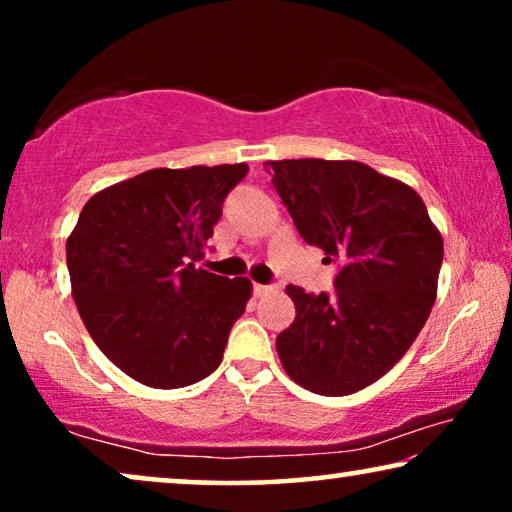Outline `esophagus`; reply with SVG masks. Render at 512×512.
<instances>
[{
	"instance_id": "obj_1",
	"label": "esophagus",
	"mask_w": 512,
	"mask_h": 512,
	"mask_svg": "<svg viewBox=\"0 0 512 512\" xmlns=\"http://www.w3.org/2000/svg\"><path fill=\"white\" fill-rule=\"evenodd\" d=\"M270 291H272V286H268V284H254L256 296H265V293H270Z\"/></svg>"
}]
</instances>
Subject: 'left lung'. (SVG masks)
<instances>
[{
	"label": "left lung",
	"mask_w": 512,
	"mask_h": 512,
	"mask_svg": "<svg viewBox=\"0 0 512 512\" xmlns=\"http://www.w3.org/2000/svg\"><path fill=\"white\" fill-rule=\"evenodd\" d=\"M300 237L338 261L335 293L289 284L293 324L277 354L293 382L347 396L387 375L429 319L443 237L415 188L359 160H268Z\"/></svg>",
	"instance_id": "obj_1"
}]
</instances>
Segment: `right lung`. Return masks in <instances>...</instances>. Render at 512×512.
I'll use <instances>...</instances> for the list:
<instances>
[{
  "instance_id": "obj_1",
  "label": "right lung",
  "mask_w": 512,
  "mask_h": 512,
  "mask_svg": "<svg viewBox=\"0 0 512 512\" xmlns=\"http://www.w3.org/2000/svg\"><path fill=\"white\" fill-rule=\"evenodd\" d=\"M247 163L158 167L95 193L67 237L90 338L132 380L179 389L219 368L251 298L247 277L195 268Z\"/></svg>"
}]
</instances>
